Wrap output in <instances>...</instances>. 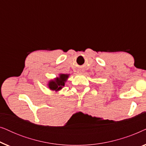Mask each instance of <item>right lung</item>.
<instances>
[{"label":"right lung","instance_id":"1","mask_svg":"<svg viewBox=\"0 0 146 146\" xmlns=\"http://www.w3.org/2000/svg\"><path fill=\"white\" fill-rule=\"evenodd\" d=\"M69 74H60L59 76L51 80L48 82V87L50 90L59 91L64 86L65 82L68 78Z\"/></svg>","mask_w":146,"mask_h":146}]
</instances>
